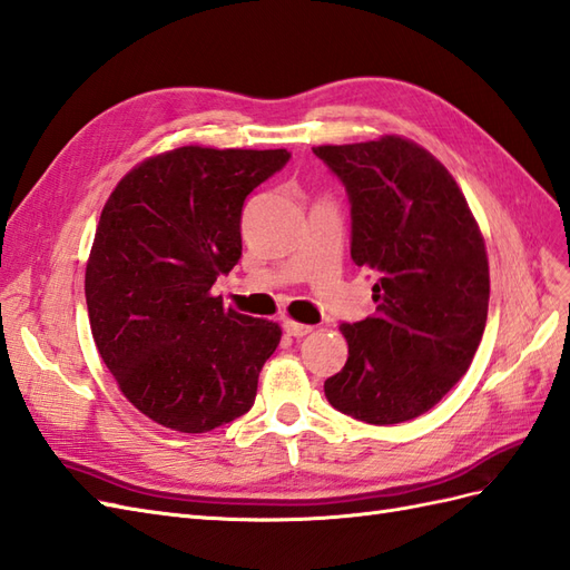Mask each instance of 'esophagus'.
Masks as SVG:
<instances>
[{
  "mask_svg": "<svg viewBox=\"0 0 570 570\" xmlns=\"http://www.w3.org/2000/svg\"><path fill=\"white\" fill-rule=\"evenodd\" d=\"M284 330H286V334H291V337H296V340L313 332L311 325H301V323H296V320H284Z\"/></svg>",
  "mask_w": 570,
  "mask_h": 570,
  "instance_id": "34e87169",
  "label": "esophagus"
}]
</instances>
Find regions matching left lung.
Masks as SVG:
<instances>
[{
  "label": "left lung",
  "instance_id": "1",
  "mask_svg": "<svg viewBox=\"0 0 570 570\" xmlns=\"http://www.w3.org/2000/svg\"><path fill=\"white\" fill-rule=\"evenodd\" d=\"M352 202V259L373 269L375 313L342 325L344 368L327 402L375 426L441 402L470 368L489 313V259L448 168L397 135L315 146Z\"/></svg>",
  "mask_w": 570,
  "mask_h": 570
}]
</instances>
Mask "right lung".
I'll use <instances>...</instances> for the list:
<instances>
[{
    "label": "right lung",
    "instance_id": "add662e5",
    "mask_svg": "<svg viewBox=\"0 0 570 570\" xmlns=\"http://www.w3.org/2000/svg\"><path fill=\"white\" fill-rule=\"evenodd\" d=\"M288 158L180 146L129 170L100 212L83 282L91 334L122 395L160 426L207 433L255 402L282 327L224 308L212 286L240 259L245 197Z\"/></svg>",
    "mask_w": 570,
    "mask_h": 570
}]
</instances>
